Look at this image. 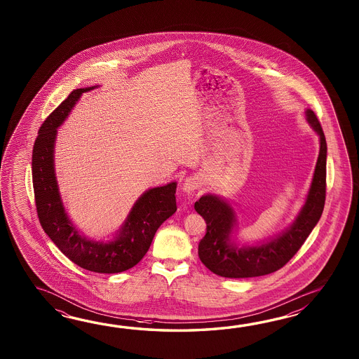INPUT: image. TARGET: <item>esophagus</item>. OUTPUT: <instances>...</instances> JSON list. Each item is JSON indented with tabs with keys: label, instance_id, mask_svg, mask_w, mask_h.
<instances>
[{
	"label": "esophagus",
	"instance_id": "1",
	"mask_svg": "<svg viewBox=\"0 0 359 359\" xmlns=\"http://www.w3.org/2000/svg\"><path fill=\"white\" fill-rule=\"evenodd\" d=\"M198 187V178H195V177H189V178H186L184 180V182L182 184L183 191H186V192H192V191L196 190Z\"/></svg>",
	"mask_w": 359,
	"mask_h": 359
}]
</instances>
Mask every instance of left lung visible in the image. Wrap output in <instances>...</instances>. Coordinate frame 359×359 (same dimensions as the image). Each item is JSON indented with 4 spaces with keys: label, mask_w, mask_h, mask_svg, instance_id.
<instances>
[{
    "label": "left lung",
    "mask_w": 359,
    "mask_h": 359,
    "mask_svg": "<svg viewBox=\"0 0 359 359\" xmlns=\"http://www.w3.org/2000/svg\"><path fill=\"white\" fill-rule=\"evenodd\" d=\"M306 118L320 135V155L304 206L297 221L283 235L264 244L238 249L229 243L235 222L232 208L213 195L201 196L195 203L196 212L206 222L205 236L198 244V258L215 275L246 278L273 273L298 252L320 221L326 200L327 145L317 115L308 109Z\"/></svg>",
    "instance_id": "obj_1"
}]
</instances>
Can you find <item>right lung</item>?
Here are the masks:
<instances>
[{"mask_svg":"<svg viewBox=\"0 0 359 359\" xmlns=\"http://www.w3.org/2000/svg\"><path fill=\"white\" fill-rule=\"evenodd\" d=\"M78 88L42 123L32 154V178L39 223L60 252L76 266L96 273H118L135 267L145 257L161 223L177 210V183L146 191L132 208L121 233L110 243L81 236L61 201L54 168L56 130L83 92Z\"/></svg>","mask_w":359,"mask_h":359,"instance_id":"obj_1","label":"right lung"}]
</instances>
